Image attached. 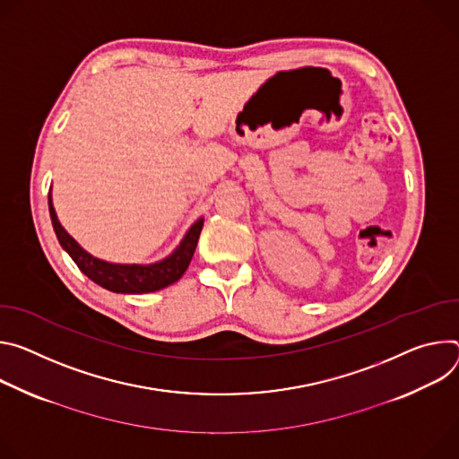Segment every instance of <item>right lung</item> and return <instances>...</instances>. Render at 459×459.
I'll return each instance as SVG.
<instances>
[{
  "mask_svg": "<svg viewBox=\"0 0 459 459\" xmlns=\"http://www.w3.org/2000/svg\"><path fill=\"white\" fill-rule=\"evenodd\" d=\"M48 213L53 221L55 233L62 244V247L69 253L76 266L85 273L92 282L100 284L115 293H151L162 290L173 282H177L187 270L193 253L204 226V219H198L184 235L177 249L169 257L152 263V264H113L108 261H100L87 253L60 224L53 198L48 193Z\"/></svg>",
  "mask_w": 459,
  "mask_h": 459,
  "instance_id": "obj_1",
  "label": "right lung"
}]
</instances>
